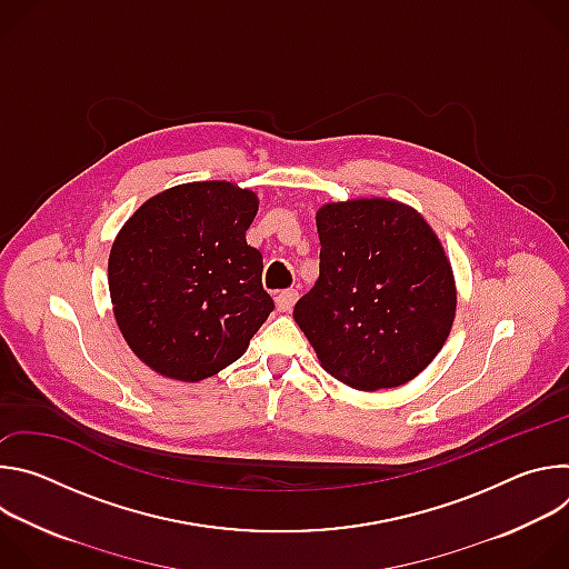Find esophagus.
Listing matches in <instances>:
<instances>
[{
	"label": "esophagus",
	"instance_id": "1",
	"mask_svg": "<svg viewBox=\"0 0 569 569\" xmlns=\"http://www.w3.org/2000/svg\"><path fill=\"white\" fill-rule=\"evenodd\" d=\"M297 299H299V292H297V290H281V292L274 297L277 310H279V312H290Z\"/></svg>",
	"mask_w": 569,
	"mask_h": 569
}]
</instances>
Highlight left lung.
Instances as JSON below:
<instances>
[{
  "mask_svg": "<svg viewBox=\"0 0 569 569\" xmlns=\"http://www.w3.org/2000/svg\"><path fill=\"white\" fill-rule=\"evenodd\" d=\"M315 222L319 277L292 317L319 365L360 391L410 382L446 345L457 310L439 236L389 198L327 202Z\"/></svg>",
  "mask_w": 569,
  "mask_h": 569,
  "instance_id": "left-lung-1",
  "label": "left lung"
}]
</instances>
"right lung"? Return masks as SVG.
<instances>
[{"instance_id": "1", "label": "right lung", "mask_w": 569, "mask_h": 569, "mask_svg": "<svg viewBox=\"0 0 569 569\" xmlns=\"http://www.w3.org/2000/svg\"><path fill=\"white\" fill-rule=\"evenodd\" d=\"M250 189L189 182L146 200L117 233L108 283L132 353L164 378L198 382L236 362L274 310L246 231Z\"/></svg>"}]
</instances>
